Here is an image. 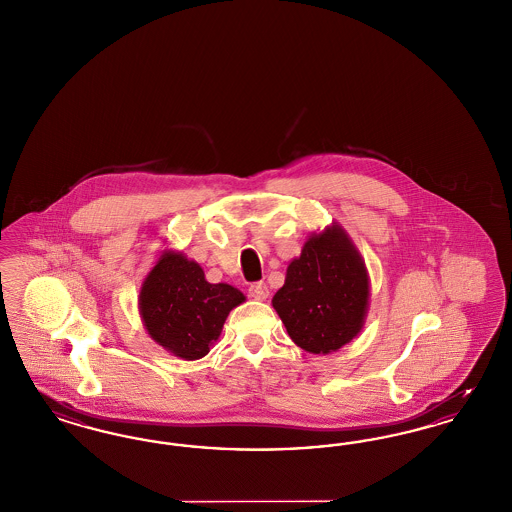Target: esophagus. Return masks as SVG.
I'll list each match as a JSON object with an SVG mask.
<instances>
[{"label": "esophagus", "mask_w": 512, "mask_h": 512, "mask_svg": "<svg viewBox=\"0 0 512 512\" xmlns=\"http://www.w3.org/2000/svg\"><path fill=\"white\" fill-rule=\"evenodd\" d=\"M249 295L253 299H257V301H265L266 297H268V286H266L265 282H257V284L249 287Z\"/></svg>", "instance_id": "1"}]
</instances>
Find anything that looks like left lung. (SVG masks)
<instances>
[{"label":"left lung","instance_id":"1","mask_svg":"<svg viewBox=\"0 0 512 512\" xmlns=\"http://www.w3.org/2000/svg\"><path fill=\"white\" fill-rule=\"evenodd\" d=\"M272 307L291 341L310 354L337 352L358 337L368 316V266L343 226L308 236Z\"/></svg>","mask_w":512,"mask_h":512}]
</instances>
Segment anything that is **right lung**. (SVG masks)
Instances as JSON below:
<instances>
[{
    "label": "right lung",
    "mask_w": 512,
    "mask_h": 512,
    "mask_svg": "<svg viewBox=\"0 0 512 512\" xmlns=\"http://www.w3.org/2000/svg\"><path fill=\"white\" fill-rule=\"evenodd\" d=\"M246 295L230 284H209L204 268L183 251L164 249L143 280L139 314L154 343L177 358L200 360Z\"/></svg>",
    "instance_id": "right-lung-1"
}]
</instances>
